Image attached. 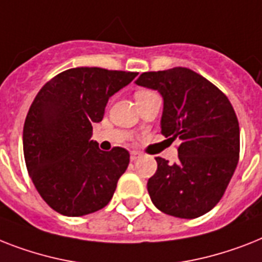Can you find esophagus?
<instances>
[{
    "mask_svg": "<svg viewBox=\"0 0 262 262\" xmlns=\"http://www.w3.org/2000/svg\"><path fill=\"white\" fill-rule=\"evenodd\" d=\"M140 157H141V153H140V152H136V150H133V152H130V160H132V161L138 160Z\"/></svg>",
    "mask_w": 262,
    "mask_h": 262,
    "instance_id": "obj_1",
    "label": "esophagus"
}]
</instances>
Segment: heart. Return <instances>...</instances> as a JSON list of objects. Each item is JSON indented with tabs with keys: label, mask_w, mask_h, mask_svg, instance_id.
Masks as SVG:
<instances>
[{
	"label": "heart",
	"mask_w": 262,
	"mask_h": 262,
	"mask_svg": "<svg viewBox=\"0 0 262 262\" xmlns=\"http://www.w3.org/2000/svg\"><path fill=\"white\" fill-rule=\"evenodd\" d=\"M146 94H150V91H148V90H140V91H137V93H136V98L144 97V95H146Z\"/></svg>",
	"instance_id": "heart-1"
}]
</instances>
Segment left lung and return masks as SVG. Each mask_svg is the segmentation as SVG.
Returning a JSON list of instances; mask_svg holds the SVG:
<instances>
[{
    "label": "left lung",
    "instance_id": "obj_1",
    "mask_svg": "<svg viewBox=\"0 0 262 262\" xmlns=\"http://www.w3.org/2000/svg\"><path fill=\"white\" fill-rule=\"evenodd\" d=\"M136 84L160 93L161 133L180 140L179 160L156 157L148 180L153 205L168 215L192 220L221 201L239 155V126L230 101L195 71L184 67L144 72Z\"/></svg>",
    "mask_w": 262,
    "mask_h": 262
}]
</instances>
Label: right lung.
<instances>
[{
  "instance_id": "1",
  "label": "right lung",
  "mask_w": 262,
  "mask_h": 262,
  "mask_svg": "<svg viewBox=\"0 0 262 262\" xmlns=\"http://www.w3.org/2000/svg\"><path fill=\"white\" fill-rule=\"evenodd\" d=\"M137 72L78 67L60 72L37 93L23 132L25 164L40 196L61 215L105 207L129 165V152H110L91 140L109 98Z\"/></svg>"
}]
</instances>
